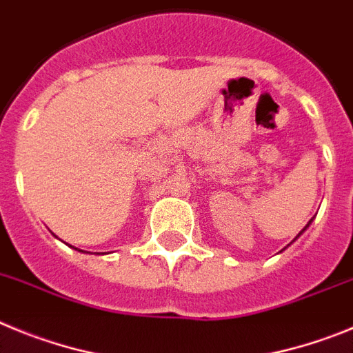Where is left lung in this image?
Wrapping results in <instances>:
<instances>
[{
	"label": "left lung",
	"mask_w": 353,
	"mask_h": 353,
	"mask_svg": "<svg viewBox=\"0 0 353 353\" xmlns=\"http://www.w3.org/2000/svg\"><path fill=\"white\" fill-rule=\"evenodd\" d=\"M311 221H313V220H310V221H307V225H306V227H304V228H303V230H301V232H299V234H297V237H299V236H301V234H303V232H304V230H306V228H307V227H310V225H311ZM297 237H295V239H297ZM295 239H294V241H295Z\"/></svg>",
	"instance_id": "1"
}]
</instances>
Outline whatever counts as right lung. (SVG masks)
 Segmentation results:
<instances>
[{"mask_svg": "<svg viewBox=\"0 0 353 353\" xmlns=\"http://www.w3.org/2000/svg\"><path fill=\"white\" fill-rule=\"evenodd\" d=\"M75 250H77V248H75ZM79 252H82V250H79Z\"/></svg>", "mask_w": 353, "mask_h": 353, "instance_id": "right-lung-1", "label": "right lung"}]
</instances>
